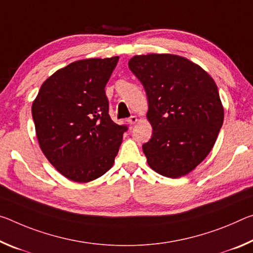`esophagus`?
<instances>
[{"mask_svg":"<svg viewBox=\"0 0 253 253\" xmlns=\"http://www.w3.org/2000/svg\"><path fill=\"white\" fill-rule=\"evenodd\" d=\"M127 122H129V124H131V126H133V124L138 122V118H136L135 115H132L131 118L127 119Z\"/></svg>","mask_w":253,"mask_h":253,"instance_id":"esophagus-1","label":"esophagus"}]
</instances>
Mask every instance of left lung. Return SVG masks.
I'll use <instances>...</instances> for the list:
<instances>
[{
	"label": "left lung",
	"mask_w": 253,
	"mask_h": 253,
	"mask_svg": "<svg viewBox=\"0 0 253 253\" xmlns=\"http://www.w3.org/2000/svg\"><path fill=\"white\" fill-rule=\"evenodd\" d=\"M129 68L148 97L152 136L142 146L152 170L179 178L212 150L224 120L217 86L201 66L171 53L133 56Z\"/></svg>",
	"instance_id": "1"
}]
</instances>
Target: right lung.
<instances>
[{
	"label": "right lung",
	"instance_id": "obj_1",
	"mask_svg": "<svg viewBox=\"0 0 253 253\" xmlns=\"http://www.w3.org/2000/svg\"><path fill=\"white\" fill-rule=\"evenodd\" d=\"M119 56L74 61L43 82L32 103L41 151L61 175L88 183L109 171L126 126L112 121L105 86Z\"/></svg>",
	"mask_w": 253,
	"mask_h": 253
}]
</instances>
